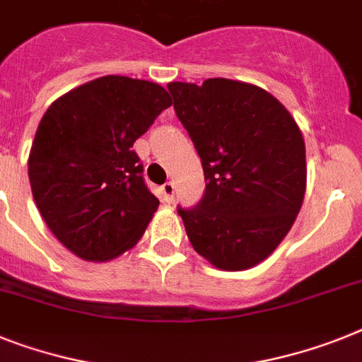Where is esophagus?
I'll use <instances>...</instances> for the list:
<instances>
[{"mask_svg":"<svg viewBox=\"0 0 362 362\" xmlns=\"http://www.w3.org/2000/svg\"><path fill=\"white\" fill-rule=\"evenodd\" d=\"M160 197H162L163 202L171 204L173 199H175V184H173V182H167V184H163V186L160 187Z\"/></svg>","mask_w":362,"mask_h":362,"instance_id":"obj_1","label":"esophagus"}]
</instances>
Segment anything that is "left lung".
Returning a JSON list of instances; mask_svg holds the SVG:
<instances>
[{"label":"left lung","instance_id":"obj_1","mask_svg":"<svg viewBox=\"0 0 362 362\" xmlns=\"http://www.w3.org/2000/svg\"><path fill=\"white\" fill-rule=\"evenodd\" d=\"M204 169L195 208H180L191 245L221 270L257 265L284 241L305 193V144L289 110L254 84H167Z\"/></svg>","mask_w":362,"mask_h":362}]
</instances>
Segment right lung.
Returning a JSON list of instances; mask_svg holds the SVG:
<instances>
[{
  "label": "right lung",
  "mask_w": 362,
  "mask_h": 362,
  "mask_svg": "<svg viewBox=\"0 0 362 362\" xmlns=\"http://www.w3.org/2000/svg\"><path fill=\"white\" fill-rule=\"evenodd\" d=\"M171 105L160 84L108 75L64 93L42 117L29 154L33 197L81 259H114L144 235L160 200L132 145Z\"/></svg>",
  "instance_id": "1"
}]
</instances>
